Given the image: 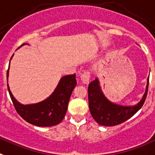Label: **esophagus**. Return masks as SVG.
Wrapping results in <instances>:
<instances>
[{"instance_id":"esophagus-1","label":"esophagus","mask_w":155,"mask_h":155,"mask_svg":"<svg viewBox=\"0 0 155 155\" xmlns=\"http://www.w3.org/2000/svg\"><path fill=\"white\" fill-rule=\"evenodd\" d=\"M81 80L83 83L85 84H88L89 82H90V79H91V72L87 71V72H84L83 74H81Z\"/></svg>"}]
</instances>
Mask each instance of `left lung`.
Segmentation results:
<instances>
[{
  "instance_id": "obj_1",
  "label": "left lung",
  "mask_w": 155,
  "mask_h": 155,
  "mask_svg": "<svg viewBox=\"0 0 155 155\" xmlns=\"http://www.w3.org/2000/svg\"><path fill=\"white\" fill-rule=\"evenodd\" d=\"M149 78L147 79L146 92L140 101L135 106H119L113 104L104 96L97 79L91 82L88 87V99L90 111L98 124L105 126L119 125L135 115L142 107L148 91Z\"/></svg>"
}]
</instances>
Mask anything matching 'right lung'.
I'll list each match as a JSON object with an SVG mask.
<instances>
[{
	"label": "right lung",
	"instance_id": "add662e5",
	"mask_svg": "<svg viewBox=\"0 0 155 155\" xmlns=\"http://www.w3.org/2000/svg\"><path fill=\"white\" fill-rule=\"evenodd\" d=\"M8 69L7 72V80ZM76 86V74L64 76L49 97L40 103L29 105L21 104L15 99L8 84V90L16 111L24 120L34 126L46 127L59 124L63 120L68 108V101Z\"/></svg>",
	"mask_w": 155,
	"mask_h": 155
}]
</instances>
